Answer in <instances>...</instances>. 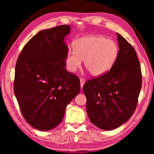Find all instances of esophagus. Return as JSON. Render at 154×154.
<instances>
[{"mask_svg":"<svg viewBox=\"0 0 154 154\" xmlns=\"http://www.w3.org/2000/svg\"><path fill=\"white\" fill-rule=\"evenodd\" d=\"M85 82V79H83V78H80V85H81V88H83V85H84Z\"/></svg>","mask_w":154,"mask_h":154,"instance_id":"1","label":"esophagus"}]
</instances>
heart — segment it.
Listing matches in <instances>:
<instances>
[{
	"label": "heart",
	"mask_w": 154,
	"mask_h": 154,
	"mask_svg": "<svg viewBox=\"0 0 154 154\" xmlns=\"http://www.w3.org/2000/svg\"><path fill=\"white\" fill-rule=\"evenodd\" d=\"M118 46L114 41L103 36L91 35L78 39L75 51L69 50L66 56L68 71L74 72L84 64L94 76H100L111 69L118 56Z\"/></svg>",
	"instance_id": "b5f03b06"
}]
</instances>
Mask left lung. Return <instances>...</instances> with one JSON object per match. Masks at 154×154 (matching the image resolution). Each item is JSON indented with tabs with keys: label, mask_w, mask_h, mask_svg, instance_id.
Wrapping results in <instances>:
<instances>
[{
	"label": "left lung",
	"mask_w": 154,
	"mask_h": 154,
	"mask_svg": "<svg viewBox=\"0 0 154 154\" xmlns=\"http://www.w3.org/2000/svg\"><path fill=\"white\" fill-rule=\"evenodd\" d=\"M119 50L106 73L88 80L83 90L91 122L102 130L120 126L136 109L142 85L140 65L134 48L117 33Z\"/></svg>",
	"instance_id": "1"
}]
</instances>
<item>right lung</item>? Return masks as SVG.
Instances as JSON below:
<instances>
[{"label":"right lung","instance_id":"right-lung-1","mask_svg":"<svg viewBox=\"0 0 154 154\" xmlns=\"http://www.w3.org/2000/svg\"><path fill=\"white\" fill-rule=\"evenodd\" d=\"M69 25L41 30L28 41L15 65L14 93L22 114L42 131L62 122L68 104L80 92V81L68 72L65 36Z\"/></svg>","mask_w":154,"mask_h":154}]
</instances>
